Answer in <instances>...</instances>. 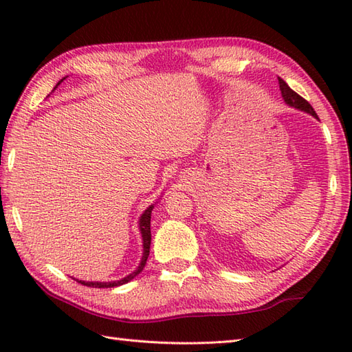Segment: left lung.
Here are the masks:
<instances>
[{
    "label": "left lung",
    "mask_w": 352,
    "mask_h": 352,
    "mask_svg": "<svg viewBox=\"0 0 352 352\" xmlns=\"http://www.w3.org/2000/svg\"><path fill=\"white\" fill-rule=\"evenodd\" d=\"M278 85H280V91H281L283 100H284V102L287 104L289 107L296 109V110H301V111H305V113H309V115H311L313 118L318 119L316 111L313 110V107L310 106V104H309L307 101H305V100L302 98V96H300L296 92L292 91V89L289 87V85L286 83V81H284V80L280 78V77H278Z\"/></svg>",
    "instance_id": "1"
}]
</instances>
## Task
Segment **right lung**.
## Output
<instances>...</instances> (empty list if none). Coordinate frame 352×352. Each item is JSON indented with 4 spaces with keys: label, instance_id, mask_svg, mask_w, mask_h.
I'll return each mask as SVG.
<instances>
[{
    "label": "right lung",
    "instance_id": "1",
    "mask_svg": "<svg viewBox=\"0 0 352 352\" xmlns=\"http://www.w3.org/2000/svg\"><path fill=\"white\" fill-rule=\"evenodd\" d=\"M63 80H66V77H63L58 83L56 85L54 91L57 89V86L62 83ZM154 208V204H151L149 207L145 208V212L140 214L139 218V231H140V236H142V258H140V263L139 266L136 267V271H133L131 274L125 275L124 278L121 280H115V281H83V280H77L78 283L85 284V286L87 287H98V289H104V287H118V286H122V284L131 281L133 278H136V276L142 272V269L145 267V263L148 260V256H149V245H151V212Z\"/></svg>",
    "mask_w": 352,
    "mask_h": 352
}]
</instances>
